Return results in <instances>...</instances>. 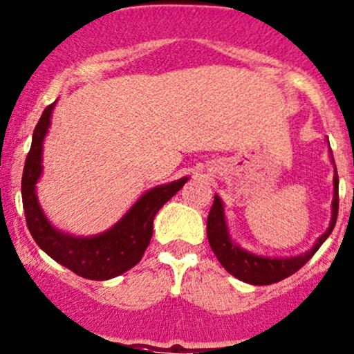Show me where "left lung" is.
Here are the masks:
<instances>
[{
  "label": "left lung",
  "mask_w": 354,
  "mask_h": 354,
  "mask_svg": "<svg viewBox=\"0 0 354 354\" xmlns=\"http://www.w3.org/2000/svg\"><path fill=\"white\" fill-rule=\"evenodd\" d=\"M329 156H331V162L333 166H335V176H333L331 221H329L328 230L316 240V243H314L308 252L296 255V257H269V255H260L240 247L230 235L227 216H225L223 201H221V198L218 195H215L213 207L208 213L207 236L213 254L216 255L218 262L225 267V270H227L228 274H232L234 277L239 279V281L247 282V284L269 286L289 277V275H292L294 272L301 269V267L319 250V247L326 242V239L331 235L333 228H335L337 218V207H339V198H337L339 180H337V171L335 159H333L331 147H329Z\"/></svg>",
  "instance_id": "8db88e82"
}]
</instances>
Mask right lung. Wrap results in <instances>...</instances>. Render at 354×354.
Wrapping results in <instances>:
<instances>
[{"label": "right lung", "instance_id": "add662e5", "mask_svg": "<svg viewBox=\"0 0 354 354\" xmlns=\"http://www.w3.org/2000/svg\"><path fill=\"white\" fill-rule=\"evenodd\" d=\"M55 104L45 109L35 127L32 147L23 169L21 198L26 225L37 245L60 266L84 279L107 281L133 269L141 260L153 236V220L159 208L176 195L189 178L183 176L147 189L118 223L102 234L77 236L58 230L46 218L37 195V183L44 173V141L52 124Z\"/></svg>", "mask_w": 354, "mask_h": 354}]
</instances>
